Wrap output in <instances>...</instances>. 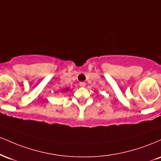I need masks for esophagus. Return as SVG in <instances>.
I'll return each instance as SVG.
<instances>
[{
  "label": "esophagus",
  "instance_id": "obj_1",
  "mask_svg": "<svg viewBox=\"0 0 161 161\" xmlns=\"http://www.w3.org/2000/svg\"><path fill=\"white\" fill-rule=\"evenodd\" d=\"M86 83L85 82H79V86H80V87H85V86H86Z\"/></svg>",
  "mask_w": 161,
  "mask_h": 161
}]
</instances>
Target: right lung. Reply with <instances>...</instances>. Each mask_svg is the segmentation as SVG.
<instances>
[{"label":"right lung","instance_id":"right-lung-1","mask_svg":"<svg viewBox=\"0 0 161 161\" xmlns=\"http://www.w3.org/2000/svg\"><path fill=\"white\" fill-rule=\"evenodd\" d=\"M67 91H68V89H67Z\"/></svg>","mask_w":161,"mask_h":161}]
</instances>
